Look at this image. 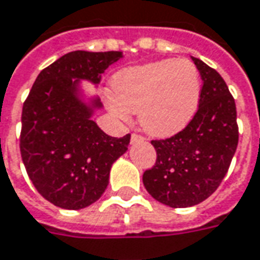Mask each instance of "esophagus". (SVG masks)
Here are the masks:
<instances>
[{
    "label": "esophagus",
    "instance_id": "obj_1",
    "mask_svg": "<svg viewBox=\"0 0 260 260\" xmlns=\"http://www.w3.org/2000/svg\"><path fill=\"white\" fill-rule=\"evenodd\" d=\"M138 141H145L144 137H141V135H137V134H132V137H131V142L132 144H135Z\"/></svg>",
    "mask_w": 260,
    "mask_h": 260
}]
</instances>
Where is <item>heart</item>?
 <instances>
[{
    "label": "heart",
    "instance_id": "1",
    "mask_svg": "<svg viewBox=\"0 0 260 260\" xmlns=\"http://www.w3.org/2000/svg\"><path fill=\"white\" fill-rule=\"evenodd\" d=\"M115 96L108 109L119 121L138 112L141 128L151 137L168 138L195 116L202 95L197 65L186 59H162L119 71L112 79Z\"/></svg>",
    "mask_w": 260,
    "mask_h": 260
}]
</instances>
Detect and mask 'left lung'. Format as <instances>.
I'll return each mask as SVG.
<instances>
[{
  "instance_id": "1",
  "label": "left lung",
  "mask_w": 260,
  "mask_h": 260,
  "mask_svg": "<svg viewBox=\"0 0 260 260\" xmlns=\"http://www.w3.org/2000/svg\"><path fill=\"white\" fill-rule=\"evenodd\" d=\"M204 81L198 112L172 138L152 141L156 164L145 171V189L160 204L189 208L218 189L238 146L236 105L226 82L204 61L190 56Z\"/></svg>"
}]
</instances>
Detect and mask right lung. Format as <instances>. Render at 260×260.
Masks as SVG:
<instances>
[{
	"instance_id": "1",
	"label": "right lung",
	"mask_w": 260,
	"mask_h": 260,
	"mask_svg": "<svg viewBox=\"0 0 260 260\" xmlns=\"http://www.w3.org/2000/svg\"><path fill=\"white\" fill-rule=\"evenodd\" d=\"M121 51H72L40 72L22 107L21 156L29 179L51 204L78 211L105 192L112 164L128 151L131 135H107L93 121L102 109L82 81L98 86Z\"/></svg>"
}]
</instances>
